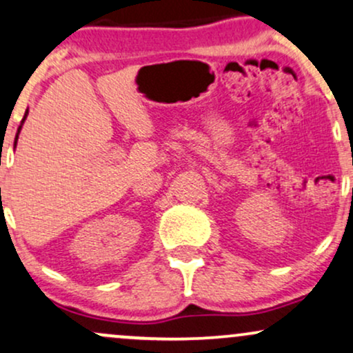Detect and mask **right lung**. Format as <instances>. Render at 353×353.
<instances>
[{"mask_svg": "<svg viewBox=\"0 0 353 353\" xmlns=\"http://www.w3.org/2000/svg\"><path fill=\"white\" fill-rule=\"evenodd\" d=\"M26 117H28V110H26V114H24V117H23V120H21V125H19V128H18V132H16V137H14V148H16V143H18V137H19L21 127H23V123H24V120H26Z\"/></svg>", "mask_w": 353, "mask_h": 353, "instance_id": "right-lung-1", "label": "right lung"}]
</instances>
